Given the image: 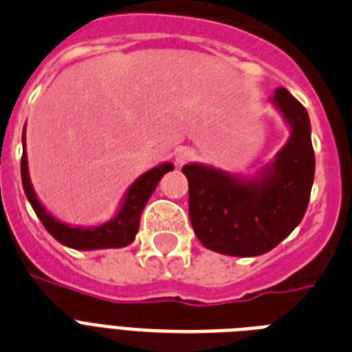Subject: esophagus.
Returning a JSON list of instances; mask_svg holds the SVG:
<instances>
[{
  "label": "esophagus",
  "instance_id": "esophagus-1",
  "mask_svg": "<svg viewBox=\"0 0 352 352\" xmlns=\"http://www.w3.org/2000/svg\"><path fill=\"white\" fill-rule=\"evenodd\" d=\"M195 157V151L190 148V146H179L176 154H174V162L176 165H185V163H189L190 160Z\"/></svg>",
  "mask_w": 352,
  "mask_h": 352
}]
</instances>
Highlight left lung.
I'll use <instances>...</instances> for the list:
<instances>
[{"label":"left lung","instance_id":"obj_1","mask_svg":"<svg viewBox=\"0 0 352 352\" xmlns=\"http://www.w3.org/2000/svg\"><path fill=\"white\" fill-rule=\"evenodd\" d=\"M272 102L290 128L275 157L252 178L189 163V217L198 241L211 252L255 257L274 250L303 220L314 184L316 157L305 106L277 88Z\"/></svg>","mask_w":352,"mask_h":352}]
</instances>
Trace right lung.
Listing matches in <instances>:
<instances>
[{
  "instance_id": "obj_1",
  "label": "right lung",
  "mask_w": 352,
  "mask_h": 352,
  "mask_svg": "<svg viewBox=\"0 0 352 352\" xmlns=\"http://www.w3.org/2000/svg\"><path fill=\"white\" fill-rule=\"evenodd\" d=\"M23 156H21V184H23V190L29 204L34 209V213L42 224L45 226V230L51 235L67 248L73 250H106V248H124L128 244H132L139 230V220H141V213L143 207L146 206V201L152 196L154 189L160 184V179L173 170V163H160L157 167L146 170L145 174H141L135 182H133L128 190L124 192V198L121 200L119 211L116 217L104 224L91 226H72L65 224L62 220L54 219L53 214L49 213L42 201L38 200L36 192L32 189L31 176H29V163H27V152H25V130H23Z\"/></svg>"
}]
</instances>
